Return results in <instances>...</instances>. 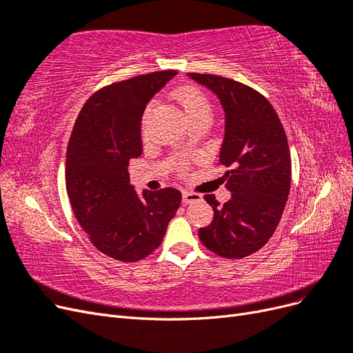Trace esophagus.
Segmentation results:
<instances>
[{
  "label": "esophagus",
  "mask_w": 353,
  "mask_h": 353,
  "mask_svg": "<svg viewBox=\"0 0 353 353\" xmlns=\"http://www.w3.org/2000/svg\"><path fill=\"white\" fill-rule=\"evenodd\" d=\"M200 200H201V194H199V193H191V191H184L183 193V201L185 203V205H188V203L200 201Z\"/></svg>",
  "instance_id": "34e87169"
}]
</instances>
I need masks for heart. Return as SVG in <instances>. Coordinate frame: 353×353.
<instances>
[{"instance_id": "heart-1", "label": "heart", "mask_w": 353, "mask_h": 353, "mask_svg": "<svg viewBox=\"0 0 353 353\" xmlns=\"http://www.w3.org/2000/svg\"><path fill=\"white\" fill-rule=\"evenodd\" d=\"M175 100L183 112L185 121L190 123L197 119H210L212 105L205 92L194 87L181 88L175 92Z\"/></svg>"}]
</instances>
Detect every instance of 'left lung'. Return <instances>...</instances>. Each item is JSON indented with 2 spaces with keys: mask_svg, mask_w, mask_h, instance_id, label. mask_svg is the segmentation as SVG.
Wrapping results in <instances>:
<instances>
[{
  "mask_svg": "<svg viewBox=\"0 0 353 353\" xmlns=\"http://www.w3.org/2000/svg\"><path fill=\"white\" fill-rule=\"evenodd\" d=\"M216 95L225 113L219 163L231 199L223 206L212 194L210 225L199 230L201 243L227 259L258 252L281 219L292 183L287 137L279 114L262 94L216 74L188 73Z\"/></svg>",
  "mask_w": 353,
  "mask_h": 353,
  "instance_id": "1",
  "label": "left lung"
}]
</instances>
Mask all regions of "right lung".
Returning a JSON list of instances; mask_svg holds the SVG:
<instances>
[{
	"label": "right lung",
	"mask_w": 353,
	"mask_h": 353,
	"mask_svg": "<svg viewBox=\"0 0 353 353\" xmlns=\"http://www.w3.org/2000/svg\"><path fill=\"white\" fill-rule=\"evenodd\" d=\"M175 70L141 74L109 85L87 100L66 153V188L74 216L104 254L135 262L162 243L181 205L176 188L143 190L130 183V160L140 157L147 103Z\"/></svg>",
	"instance_id": "1"
}]
</instances>
